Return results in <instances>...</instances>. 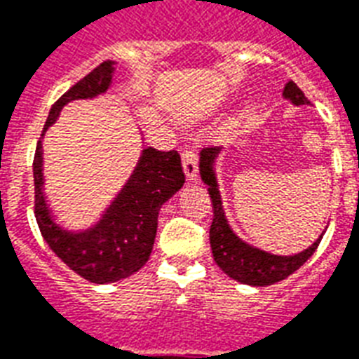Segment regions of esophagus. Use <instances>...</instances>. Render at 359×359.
<instances>
[{
  "label": "esophagus",
  "mask_w": 359,
  "mask_h": 359,
  "mask_svg": "<svg viewBox=\"0 0 359 359\" xmlns=\"http://www.w3.org/2000/svg\"><path fill=\"white\" fill-rule=\"evenodd\" d=\"M182 168H184V173L188 177V180H194L197 177V152L196 149H190L186 147L182 151Z\"/></svg>",
  "instance_id": "obj_1"
}]
</instances>
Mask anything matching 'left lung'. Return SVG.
Returning a JSON list of instances; mask_svg holds the SVG:
<instances>
[{
	"instance_id": "1",
	"label": "left lung",
	"mask_w": 359,
	"mask_h": 359,
	"mask_svg": "<svg viewBox=\"0 0 359 359\" xmlns=\"http://www.w3.org/2000/svg\"><path fill=\"white\" fill-rule=\"evenodd\" d=\"M283 95L285 98H290L296 106L309 104L304 91L296 86L294 81H289L285 86ZM218 152L219 147H205L201 151V160H199L201 177L205 184H208V194H210L214 207V218L212 225H210V248H212L214 261L229 278L236 279L240 283L253 285V287L278 283L292 272H296L315 253L320 240H323V235L318 236V240L311 248H307L306 251H302L298 255L290 257L272 255V253L257 250V248H251L245 242H242L227 225L224 208H222V197L218 194V184H216L212 169V162Z\"/></svg>"
}]
</instances>
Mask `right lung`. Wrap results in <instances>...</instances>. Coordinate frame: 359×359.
Instances as JSON below:
<instances>
[{
  "label": "right lung",
  "instance_id": "right-lung-1",
  "mask_svg": "<svg viewBox=\"0 0 359 359\" xmlns=\"http://www.w3.org/2000/svg\"><path fill=\"white\" fill-rule=\"evenodd\" d=\"M114 61H102L78 83L70 87L48 115L46 126L61 108L76 98L97 97L111 83ZM35 218L42 236L61 261L91 283H114L137 272L151 257L158 227V212L175 191L184 184V171L177 151L149 147L141 154L132 179L126 182L108 214L91 231L70 235L53 224L42 197V147L36 143L33 158Z\"/></svg>",
  "mask_w": 359,
  "mask_h": 359
}]
</instances>
